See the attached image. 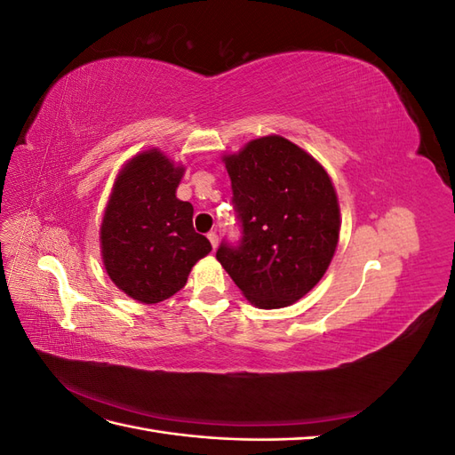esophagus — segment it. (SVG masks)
<instances>
[{
  "label": "esophagus",
  "instance_id": "34e87169",
  "mask_svg": "<svg viewBox=\"0 0 455 455\" xmlns=\"http://www.w3.org/2000/svg\"><path fill=\"white\" fill-rule=\"evenodd\" d=\"M206 237H209V241H211V244H212V251H216V246H218V235H216V233L211 231Z\"/></svg>",
  "mask_w": 455,
  "mask_h": 455
}]
</instances>
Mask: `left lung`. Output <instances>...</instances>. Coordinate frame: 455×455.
Wrapping results in <instances>:
<instances>
[{
  "instance_id": "left-lung-1",
  "label": "left lung",
  "mask_w": 455,
  "mask_h": 455,
  "mask_svg": "<svg viewBox=\"0 0 455 455\" xmlns=\"http://www.w3.org/2000/svg\"><path fill=\"white\" fill-rule=\"evenodd\" d=\"M243 224L237 249L216 259L259 309L296 304L323 279L339 241V203L323 164L279 134L224 154Z\"/></svg>"
}]
</instances>
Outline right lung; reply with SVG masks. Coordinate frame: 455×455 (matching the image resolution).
Listing matches in <instances>:
<instances>
[{
  "mask_svg": "<svg viewBox=\"0 0 455 455\" xmlns=\"http://www.w3.org/2000/svg\"><path fill=\"white\" fill-rule=\"evenodd\" d=\"M186 167L149 148L116 176L100 224L108 277L140 304H159L188 283L189 271L212 251L194 229V206L176 197Z\"/></svg>",
  "mask_w": 455,
  "mask_h": 455,
  "instance_id": "right-lung-1",
  "label": "right lung"
}]
</instances>
